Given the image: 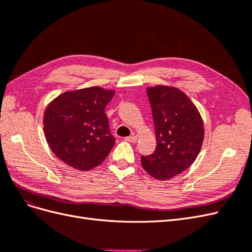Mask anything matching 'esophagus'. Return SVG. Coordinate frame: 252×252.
Returning <instances> with one entry per match:
<instances>
[{
	"label": "esophagus",
	"mask_w": 252,
	"mask_h": 252,
	"mask_svg": "<svg viewBox=\"0 0 252 252\" xmlns=\"http://www.w3.org/2000/svg\"><path fill=\"white\" fill-rule=\"evenodd\" d=\"M125 140L127 142H130V143H136V141H138V136L132 134L130 136H127V138H125Z\"/></svg>",
	"instance_id": "1"
}]
</instances>
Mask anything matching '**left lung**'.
<instances>
[{
    "label": "left lung",
    "instance_id": "obj_1",
    "mask_svg": "<svg viewBox=\"0 0 252 252\" xmlns=\"http://www.w3.org/2000/svg\"><path fill=\"white\" fill-rule=\"evenodd\" d=\"M155 123L157 148L141 157L145 171L158 180H169L185 171L199 156L204 140L201 114L177 87L157 85L146 89Z\"/></svg>",
    "mask_w": 252,
    "mask_h": 252
}]
</instances>
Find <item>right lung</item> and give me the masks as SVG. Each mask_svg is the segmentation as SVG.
I'll list each match as a JSON object with an SVG mask.
<instances>
[{
    "label": "right lung",
    "mask_w": 252,
    "mask_h": 252,
    "mask_svg": "<svg viewBox=\"0 0 252 252\" xmlns=\"http://www.w3.org/2000/svg\"><path fill=\"white\" fill-rule=\"evenodd\" d=\"M113 95L114 90L94 86L65 91L48 104L44 132L61 161L83 171L104 162L116 144L105 113Z\"/></svg>",
    "instance_id": "1"
}]
</instances>
